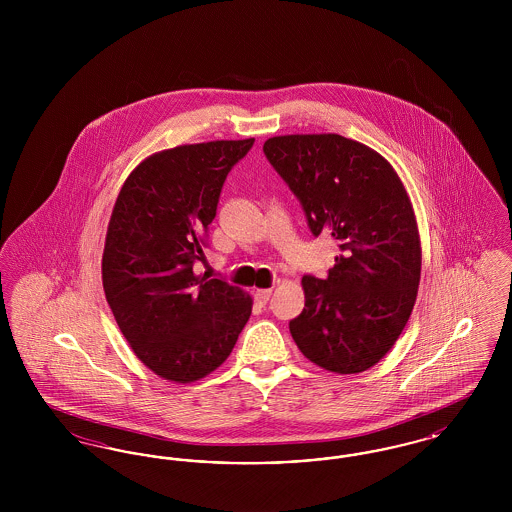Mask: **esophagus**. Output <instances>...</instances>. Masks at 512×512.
Masks as SVG:
<instances>
[{
	"instance_id": "1",
	"label": "esophagus",
	"mask_w": 512,
	"mask_h": 512,
	"mask_svg": "<svg viewBox=\"0 0 512 512\" xmlns=\"http://www.w3.org/2000/svg\"><path fill=\"white\" fill-rule=\"evenodd\" d=\"M270 295H272V288H263V290H257V292H255V299H257L261 305H265L268 299H270Z\"/></svg>"
}]
</instances>
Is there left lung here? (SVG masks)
I'll use <instances>...</instances> for the list:
<instances>
[{
	"instance_id": "left-lung-1",
	"label": "left lung",
	"mask_w": 512,
	"mask_h": 512,
	"mask_svg": "<svg viewBox=\"0 0 512 512\" xmlns=\"http://www.w3.org/2000/svg\"><path fill=\"white\" fill-rule=\"evenodd\" d=\"M313 236L340 245L324 280L303 276L305 309L290 320L301 353L338 374L376 365L413 313L422 251L411 199L390 163L340 134H292L263 146Z\"/></svg>"
}]
</instances>
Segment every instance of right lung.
Masks as SVG:
<instances>
[{
	"instance_id": "add662e5",
	"label": "right lung",
	"mask_w": 512,
	"mask_h": 512,
	"mask_svg": "<svg viewBox=\"0 0 512 512\" xmlns=\"http://www.w3.org/2000/svg\"><path fill=\"white\" fill-rule=\"evenodd\" d=\"M255 138L165 149L122 186L101 259L107 303L136 357L157 376L190 384L232 353L251 297L195 276L207 228L232 167Z\"/></svg>"
}]
</instances>
